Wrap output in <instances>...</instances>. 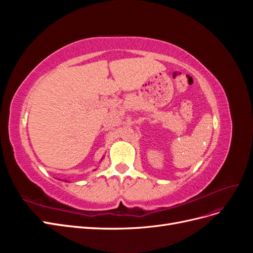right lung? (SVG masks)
<instances>
[{
	"label": "right lung",
	"mask_w": 253,
	"mask_h": 253,
	"mask_svg": "<svg viewBox=\"0 0 253 253\" xmlns=\"http://www.w3.org/2000/svg\"><path fill=\"white\" fill-rule=\"evenodd\" d=\"M101 160H102V159H101ZM93 171H96V170H93ZM65 181H66V180H65Z\"/></svg>",
	"instance_id": "right-lung-1"
}]
</instances>
